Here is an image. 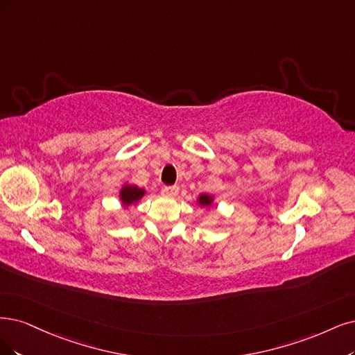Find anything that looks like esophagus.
Masks as SVG:
<instances>
[{
    "label": "esophagus",
    "mask_w": 355,
    "mask_h": 355,
    "mask_svg": "<svg viewBox=\"0 0 355 355\" xmlns=\"http://www.w3.org/2000/svg\"><path fill=\"white\" fill-rule=\"evenodd\" d=\"M164 194H166L168 198H175L178 194V186H165L164 187Z\"/></svg>",
    "instance_id": "34e87169"
}]
</instances>
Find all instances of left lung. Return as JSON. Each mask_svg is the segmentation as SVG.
<instances>
[{"mask_svg":"<svg viewBox=\"0 0 355 355\" xmlns=\"http://www.w3.org/2000/svg\"><path fill=\"white\" fill-rule=\"evenodd\" d=\"M199 202L203 205V206H207V205H211V202H212V199L209 198V196H206V194H203V196H200L199 198Z\"/></svg>","mask_w":355,"mask_h":355,"instance_id":"obj_1","label":"left lung"}]
</instances>
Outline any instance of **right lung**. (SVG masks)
Listing matches in <instances>:
<instances>
[{"label":"right lung","instance_id":"right-lung-1","mask_svg":"<svg viewBox=\"0 0 355 355\" xmlns=\"http://www.w3.org/2000/svg\"><path fill=\"white\" fill-rule=\"evenodd\" d=\"M143 194L144 191L136 186H124V189L121 190V200L124 205H131L137 202Z\"/></svg>","mask_w":355,"mask_h":355}]
</instances>
